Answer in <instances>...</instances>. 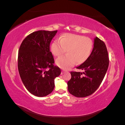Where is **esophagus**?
<instances>
[{
  "mask_svg": "<svg viewBox=\"0 0 125 125\" xmlns=\"http://www.w3.org/2000/svg\"><path fill=\"white\" fill-rule=\"evenodd\" d=\"M65 73V71H62V73H61V74H63Z\"/></svg>",
  "mask_w": 125,
  "mask_h": 125,
  "instance_id": "1",
  "label": "esophagus"
}]
</instances>
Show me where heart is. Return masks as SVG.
Instances as JSON below:
<instances>
[{
  "mask_svg": "<svg viewBox=\"0 0 125 125\" xmlns=\"http://www.w3.org/2000/svg\"><path fill=\"white\" fill-rule=\"evenodd\" d=\"M93 42L88 37L71 33L63 34L59 40L51 45V52L55 56H60L67 51V56H62L56 60V63L63 69H68L75 62H85L92 53Z\"/></svg>",
  "mask_w": 125,
  "mask_h": 125,
  "instance_id": "heart-1",
  "label": "heart"
}]
</instances>
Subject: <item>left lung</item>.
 <instances>
[{
    "label": "left lung",
    "mask_w": 125,
    "mask_h": 125,
    "mask_svg": "<svg viewBox=\"0 0 125 125\" xmlns=\"http://www.w3.org/2000/svg\"><path fill=\"white\" fill-rule=\"evenodd\" d=\"M109 59L104 42L97 37L94 39L93 48L89 58L76 67L84 72H71V78L68 82L69 92L77 97L91 95L98 89L106 73ZM84 74V76L82 74Z\"/></svg>",
    "instance_id": "8db88e82"
}]
</instances>
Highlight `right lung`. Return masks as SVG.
<instances>
[{
  "instance_id": "add662e5",
  "label": "right lung",
  "mask_w": 125,
  "mask_h": 125,
  "mask_svg": "<svg viewBox=\"0 0 125 125\" xmlns=\"http://www.w3.org/2000/svg\"><path fill=\"white\" fill-rule=\"evenodd\" d=\"M57 31L33 32L22 42L19 50L18 67L22 82L33 95L47 96L53 91L55 79L61 73L54 66L50 43Z\"/></svg>"
}]
</instances>
